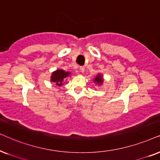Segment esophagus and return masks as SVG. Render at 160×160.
<instances>
[{
	"label": "esophagus",
	"instance_id": "34e87169",
	"mask_svg": "<svg viewBox=\"0 0 160 160\" xmlns=\"http://www.w3.org/2000/svg\"><path fill=\"white\" fill-rule=\"evenodd\" d=\"M80 71L82 72V73H83L85 72V67H80Z\"/></svg>",
	"mask_w": 160,
	"mask_h": 160
}]
</instances>
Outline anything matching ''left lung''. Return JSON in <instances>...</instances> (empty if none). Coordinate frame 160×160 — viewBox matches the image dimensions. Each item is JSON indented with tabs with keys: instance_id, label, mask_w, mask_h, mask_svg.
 Wrapping results in <instances>:
<instances>
[{
	"instance_id": "1",
	"label": "left lung",
	"mask_w": 160,
	"mask_h": 160,
	"mask_svg": "<svg viewBox=\"0 0 160 160\" xmlns=\"http://www.w3.org/2000/svg\"><path fill=\"white\" fill-rule=\"evenodd\" d=\"M103 82H104L103 75H102L101 73H98L97 75H96L94 79H93V82H94L96 85H97L98 86H100L103 84Z\"/></svg>"
}]
</instances>
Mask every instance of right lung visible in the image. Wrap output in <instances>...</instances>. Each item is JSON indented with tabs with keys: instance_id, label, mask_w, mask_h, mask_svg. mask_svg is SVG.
Returning <instances> with one entry per match:
<instances>
[{
	"instance_id": "add662e5",
	"label": "right lung",
	"mask_w": 160,
	"mask_h": 160,
	"mask_svg": "<svg viewBox=\"0 0 160 160\" xmlns=\"http://www.w3.org/2000/svg\"><path fill=\"white\" fill-rule=\"evenodd\" d=\"M70 75H71V72H66L61 69H58L53 72L51 74L50 81L54 82L55 86H61L64 84V82H63L64 79Z\"/></svg>"
}]
</instances>
